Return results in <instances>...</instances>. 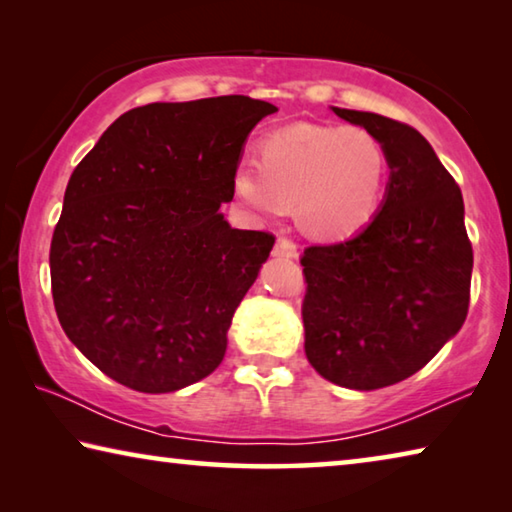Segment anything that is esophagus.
I'll return each instance as SVG.
<instances>
[{"instance_id": "obj_1", "label": "esophagus", "mask_w": 512, "mask_h": 512, "mask_svg": "<svg viewBox=\"0 0 512 512\" xmlns=\"http://www.w3.org/2000/svg\"><path fill=\"white\" fill-rule=\"evenodd\" d=\"M273 255H275V257H289V259H296V257H298V246L293 244L291 239H287V237H280V239L275 241Z\"/></svg>"}]
</instances>
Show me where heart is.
Listing matches in <instances>:
<instances>
[{"mask_svg":"<svg viewBox=\"0 0 512 512\" xmlns=\"http://www.w3.org/2000/svg\"><path fill=\"white\" fill-rule=\"evenodd\" d=\"M386 180L388 153L368 128L293 124L259 142L257 164H237L232 192L266 216H282L293 203L302 230L343 239L372 221Z\"/></svg>","mask_w":512,"mask_h":512,"instance_id":"1","label":"heart"}]
</instances>
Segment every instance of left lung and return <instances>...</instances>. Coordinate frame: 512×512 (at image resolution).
<instances>
[{"label": "left lung", "mask_w": 512, "mask_h": 512, "mask_svg": "<svg viewBox=\"0 0 512 512\" xmlns=\"http://www.w3.org/2000/svg\"><path fill=\"white\" fill-rule=\"evenodd\" d=\"M332 110L379 137L391 176L359 235L300 257L305 354L332 384L375 391L415 375L458 334L474 255L463 194L431 144L402 121Z\"/></svg>", "instance_id": "obj_1"}]
</instances>
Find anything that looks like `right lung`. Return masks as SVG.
<instances>
[{
    "instance_id": "obj_1",
    "label": "right lung",
    "mask_w": 512,
    "mask_h": 512,
    "mask_svg": "<svg viewBox=\"0 0 512 512\" xmlns=\"http://www.w3.org/2000/svg\"><path fill=\"white\" fill-rule=\"evenodd\" d=\"M268 101L149 103L112 121L69 178L49 250L67 339L110 379L173 393L223 361L275 237L237 230L232 171Z\"/></svg>"
}]
</instances>
